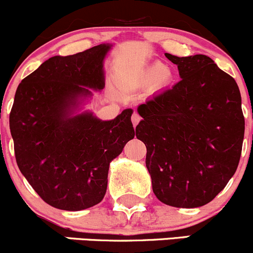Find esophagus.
Wrapping results in <instances>:
<instances>
[{
  "mask_svg": "<svg viewBox=\"0 0 253 253\" xmlns=\"http://www.w3.org/2000/svg\"><path fill=\"white\" fill-rule=\"evenodd\" d=\"M131 121H132V124H134V126H136L138 124V122L141 121L140 115H138V113H134V115H132V117H131Z\"/></svg>",
  "mask_w": 253,
  "mask_h": 253,
  "instance_id": "1",
  "label": "esophagus"
}]
</instances>
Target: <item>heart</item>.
<instances>
[{
	"label": "heart",
	"mask_w": 253,
	"mask_h": 253,
	"mask_svg": "<svg viewBox=\"0 0 253 253\" xmlns=\"http://www.w3.org/2000/svg\"><path fill=\"white\" fill-rule=\"evenodd\" d=\"M168 73L167 67L163 66L160 64H156L152 65L151 67H148L145 72V78L148 81H156L160 77H164L165 75Z\"/></svg>",
	"instance_id": "1"
}]
</instances>
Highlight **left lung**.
Listing matches in <instances>:
<instances>
[{
	"label": "left lung",
	"instance_id": "left-lung-1",
	"mask_svg": "<svg viewBox=\"0 0 253 253\" xmlns=\"http://www.w3.org/2000/svg\"><path fill=\"white\" fill-rule=\"evenodd\" d=\"M165 56L182 80L138 106L136 137L147 148L156 197L173 208H199L238 168L245 131L240 90L209 56Z\"/></svg>",
	"mask_w": 253,
	"mask_h": 253
}]
</instances>
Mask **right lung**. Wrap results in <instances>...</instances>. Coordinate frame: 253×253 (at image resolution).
Here are the masks:
<instances>
[{"instance_id":"right-lung-1","label":"right lung","mask_w":253,"mask_h":253,"mask_svg":"<svg viewBox=\"0 0 253 253\" xmlns=\"http://www.w3.org/2000/svg\"><path fill=\"white\" fill-rule=\"evenodd\" d=\"M110 44L56 55L24 78L9 115L14 153L35 192L60 210L80 211L104 199L110 163L134 138L131 108L112 121L73 115L83 99L105 86Z\"/></svg>"}]
</instances>
